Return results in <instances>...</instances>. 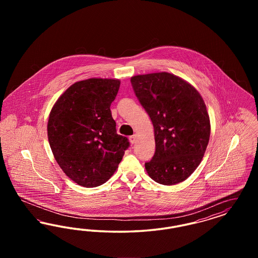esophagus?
<instances>
[{"mask_svg": "<svg viewBox=\"0 0 258 258\" xmlns=\"http://www.w3.org/2000/svg\"><path fill=\"white\" fill-rule=\"evenodd\" d=\"M136 141H137V136H136V135L130 136V142H131L132 144H135V143H136Z\"/></svg>", "mask_w": 258, "mask_h": 258, "instance_id": "1", "label": "esophagus"}]
</instances>
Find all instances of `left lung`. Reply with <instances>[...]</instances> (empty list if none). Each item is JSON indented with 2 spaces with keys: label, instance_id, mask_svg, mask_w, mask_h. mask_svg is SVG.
I'll list each match as a JSON object with an SVG mask.
<instances>
[{
  "label": "left lung",
  "instance_id": "left-lung-1",
  "mask_svg": "<svg viewBox=\"0 0 258 258\" xmlns=\"http://www.w3.org/2000/svg\"><path fill=\"white\" fill-rule=\"evenodd\" d=\"M131 82L154 125L156 152L145 163L148 175L165 185L183 182L200 164L210 139L203 98L188 82L168 73L135 75Z\"/></svg>",
  "mask_w": 258,
  "mask_h": 258
}]
</instances>
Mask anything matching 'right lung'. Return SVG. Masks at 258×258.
<instances>
[{"label":"right lung","instance_id":"1","mask_svg":"<svg viewBox=\"0 0 258 258\" xmlns=\"http://www.w3.org/2000/svg\"><path fill=\"white\" fill-rule=\"evenodd\" d=\"M121 81L90 78L68 88L53 105L47 135L54 158L74 182L85 187L104 184L130 146L117 135L110 105Z\"/></svg>","mask_w":258,"mask_h":258}]
</instances>
